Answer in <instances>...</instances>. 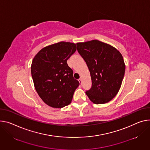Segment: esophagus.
<instances>
[{
	"label": "esophagus",
	"mask_w": 150,
	"mask_h": 150,
	"mask_svg": "<svg viewBox=\"0 0 150 150\" xmlns=\"http://www.w3.org/2000/svg\"><path fill=\"white\" fill-rule=\"evenodd\" d=\"M78 81L79 82L80 84L81 85V84H82V79H81V78H79V79H78Z\"/></svg>",
	"instance_id": "34e87169"
}]
</instances>
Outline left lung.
<instances>
[{
    "label": "left lung",
    "mask_w": 150,
    "mask_h": 150,
    "mask_svg": "<svg viewBox=\"0 0 150 150\" xmlns=\"http://www.w3.org/2000/svg\"><path fill=\"white\" fill-rule=\"evenodd\" d=\"M76 45L91 78L92 86L86 94L95 104L108 103L118 93L124 78L125 64L121 54L98 40L79 42Z\"/></svg>",
    "instance_id": "obj_1"
}]
</instances>
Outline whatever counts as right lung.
I'll use <instances>...</instances> for the list:
<instances>
[{
    "mask_svg": "<svg viewBox=\"0 0 150 150\" xmlns=\"http://www.w3.org/2000/svg\"><path fill=\"white\" fill-rule=\"evenodd\" d=\"M76 50L74 43L60 42L43 48L33 59L31 74L35 89L51 107L61 108L70 104L79 85L67 63Z\"/></svg>",
    "mask_w": 150,
    "mask_h": 150,
    "instance_id": "1",
    "label": "right lung"
}]
</instances>
